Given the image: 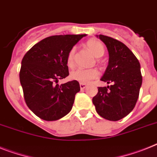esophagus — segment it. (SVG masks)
<instances>
[{"mask_svg": "<svg viewBox=\"0 0 157 157\" xmlns=\"http://www.w3.org/2000/svg\"><path fill=\"white\" fill-rule=\"evenodd\" d=\"M86 87V84H85V83H80V88H81V89H85Z\"/></svg>", "mask_w": 157, "mask_h": 157, "instance_id": "34e87169", "label": "esophagus"}]
</instances>
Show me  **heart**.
Wrapping results in <instances>:
<instances>
[{
  "mask_svg": "<svg viewBox=\"0 0 157 157\" xmlns=\"http://www.w3.org/2000/svg\"><path fill=\"white\" fill-rule=\"evenodd\" d=\"M85 46L91 51V52L96 57H101L105 54V46L96 39H90L86 42ZM76 52V48H71L68 53L66 58V64L68 68H72L74 66V56ZM99 76V72L95 68L91 69H83V68H77L72 71L70 73V78L73 81H76L81 83H89L92 80L97 78Z\"/></svg>",
  "mask_w": 157,
  "mask_h": 157,
  "instance_id": "1",
  "label": "heart"
}]
</instances>
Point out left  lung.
Listing matches in <instances>:
<instances>
[{"label": "left lung", "instance_id": "8db88e82", "mask_svg": "<svg viewBox=\"0 0 157 157\" xmlns=\"http://www.w3.org/2000/svg\"><path fill=\"white\" fill-rule=\"evenodd\" d=\"M98 37L105 43L109 53V65L101 81L113 85L98 87L93 103L101 117L117 121L128 115L136 104L142 84L140 65L124 43L101 34Z\"/></svg>", "mask_w": 157, "mask_h": 157}]
</instances>
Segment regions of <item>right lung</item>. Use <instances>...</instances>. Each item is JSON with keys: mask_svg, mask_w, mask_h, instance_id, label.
<instances>
[{"mask_svg": "<svg viewBox=\"0 0 157 157\" xmlns=\"http://www.w3.org/2000/svg\"><path fill=\"white\" fill-rule=\"evenodd\" d=\"M81 35H56L33 45L24 56L20 81L26 105L36 116L52 121L67 115L80 91L76 81L58 85L59 79L69 75L66 58Z\"/></svg>", "mask_w": 157, "mask_h": 157, "instance_id": "1", "label": "right lung"}]
</instances>
